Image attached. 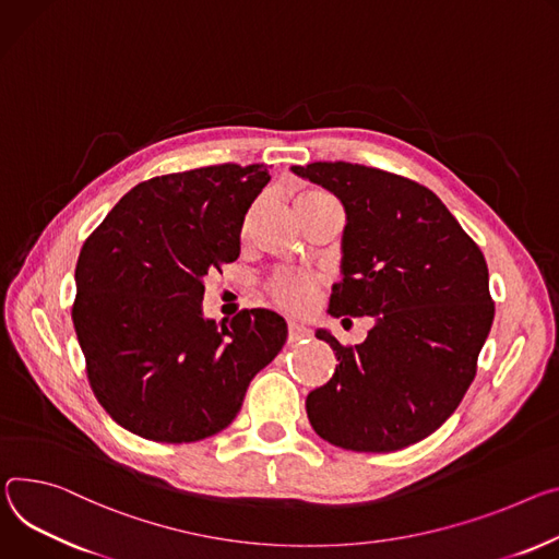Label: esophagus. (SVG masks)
I'll use <instances>...</instances> for the list:
<instances>
[{
  "label": "esophagus",
  "instance_id": "esophagus-1",
  "mask_svg": "<svg viewBox=\"0 0 559 559\" xmlns=\"http://www.w3.org/2000/svg\"><path fill=\"white\" fill-rule=\"evenodd\" d=\"M308 336H310V330L302 325V323H298V321H289L287 323V338H289V343H296V341L308 338Z\"/></svg>",
  "mask_w": 559,
  "mask_h": 559
}]
</instances>
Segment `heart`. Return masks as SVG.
Returning a JSON list of instances; mask_svg holds the SVG:
<instances>
[{"label": "heart", "instance_id": "b5f03b06", "mask_svg": "<svg viewBox=\"0 0 559 559\" xmlns=\"http://www.w3.org/2000/svg\"><path fill=\"white\" fill-rule=\"evenodd\" d=\"M328 200H332V195L328 191L308 189L296 198V207H298V212H306V210H312ZM317 289H319V276L312 272H306V270H278L267 281L270 296L278 302L281 308H285L289 312L308 310L317 298Z\"/></svg>", "mask_w": 559, "mask_h": 559}]
</instances>
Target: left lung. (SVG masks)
Instances as JSON below:
<instances>
[{"instance_id": "1", "label": "left lung", "mask_w": 559, "mask_h": 559, "mask_svg": "<svg viewBox=\"0 0 559 559\" xmlns=\"http://www.w3.org/2000/svg\"><path fill=\"white\" fill-rule=\"evenodd\" d=\"M292 171L330 189L347 214L330 314L374 317L359 345L317 332L338 366L308 394L310 424L345 450L413 445L456 411L477 374L495 317L484 253L411 178L341 160Z\"/></svg>"}]
</instances>
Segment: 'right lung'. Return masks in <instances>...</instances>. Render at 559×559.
<instances>
[{
  "mask_svg": "<svg viewBox=\"0 0 559 559\" xmlns=\"http://www.w3.org/2000/svg\"><path fill=\"white\" fill-rule=\"evenodd\" d=\"M267 165L200 167L140 182L84 240L73 325L99 405L122 428L189 443L227 428L249 381L281 352L272 310L202 317V276L234 263Z\"/></svg>",
  "mask_w": 559,
  "mask_h": 559,
  "instance_id": "add662e5",
  "label": "right lung"
}]
</instances>
